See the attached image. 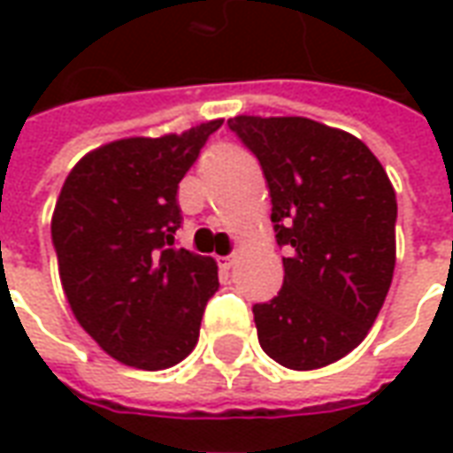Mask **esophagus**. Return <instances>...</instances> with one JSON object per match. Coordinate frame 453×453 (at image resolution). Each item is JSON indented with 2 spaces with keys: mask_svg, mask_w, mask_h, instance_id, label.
I'll use <instances>...</instances> for the list:
<instances>
[{
  "mask_svg": "<svg viewBox=\"0 0 453 453\" xmlns=\"http://www.w3.org/2000/svg\"><path fill=\"white\" fill-rule=\"evenodd\" d=\"M237 262V255H227V257H223V259H220V265L226 266V269H230V266L235 265Z\"/></svg>",
  "mask_w": 453,
  "mask_h": 453,
  "instance_id": "1",
  "label": "esophagus"
}]
</instances>
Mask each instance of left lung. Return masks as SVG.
I'll return each instance as SVG.
<instances>
[{
    "label": "left lung",
    "mask_w": 453,
    "mask_h": 453,
    "mask_svg": "<svg viewBox=\"0 0 453 453\" xmlns=\"http://www.w3.org/2000/svg\"><path fill=\"white\" fill-rule=\"evenodd\" d=\"M230 130L265 172L284 286L252 308L262 349L294 371L357 349L376 323L395 269L398 201L357 135L303 116H235Z\"/></svg>",
    "instance_id": "1"
}]
</instances>
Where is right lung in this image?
<instances>
[{
    "label": "right lung",
    "mask_w": 453,
    "mask_h": 453,
    "mask_svg": "<svg viewBox=\"0 0 453 453\" xmlns=\"http://www.w3.org/2000/svg\"><path fill=\"white\" fill-rule=\"evenodd\" d=\"M223 119L159 138H120L87 152L65 179L50 233L65 298L111 359L162 371L194 351L213 257L174 247L179 181Z\"/></svg>",
    "instance_id": "add662e5"
}]
</instances>
